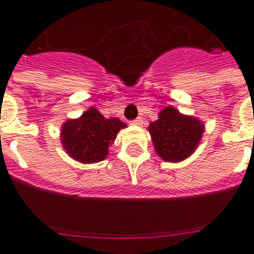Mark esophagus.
Masks as SVG:
<instances>
[{
	"mask_svg": "<svg viewBox=\"0 0 254 254\" xmlns=\"http://www.w3.org/2000/svg\"><path fill=\"white\" fill-rule=\"evenodd\" d=\"M142 119H141V117H139V119H135V120H133V121H131V125H135V127H141V125H142Z\"/></svg>",
	"mask_w": 254,
	"mask_h": 254,
	"instance_id": "obj_1",
	"label": "esophagus"
}]
</instances>
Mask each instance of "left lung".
Instances as JSON below:
<instances>
[{
    "mask_svg": "<svg viewBox=\"0 0 254 254\" xmlns=\"http://www.w3.org/2000/svg\"><path fill=\"white\" fill-rule=\"evenodd\" d=\"M147 130L155 153L166 162H182L196 150L204 133V123L183 115L174 107L159 112L158 120L150 123Z\"/></svg>",
    "mask_w": 254,
    "mask_h": 254,
    "instance_id": "8db88e82",
    "label": "left lung"
}]
</instances>
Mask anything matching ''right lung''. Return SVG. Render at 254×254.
I'll return each mask as SVG.
<instances>
[{"label":"right lung","mask_w":254,"mask_h":254,"mask_svg":"<svg viewBox=\"0 0 254 254\" xmlns=\"http://www.w3.org/2000/svg\"><path fill=\"white\" fill-rule=\"evenodd\" d=\"M127 125L117 117L105 119L96 108H89L79 117L63 123L62 146L72 159L81 163H97L107 158L109 145L117 133Z\"/></svg>","instance_id":"right-lung-1"}]
</instances>
